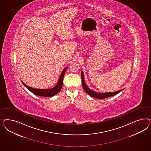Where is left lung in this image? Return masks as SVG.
<instances>
[{
    "mask_svg": "<svg viewBox=\"0 0 151 151\" xmlns=\"http://www.w3.org/2000/svg\"><path fill=\"white\" fill-rule=\"evenodd\" d=\"M81 80H82V85L83 88L84 89V90L86 91L87 94H88L91 97H93L94 98L96 99H105L111 96H114L115 95L117 94L119 92L121 91L122 90H123L124 89H122L121 90H119L117 91L112 92H107V93H97L96 92L93 91L91 90V89H90L88 87H87L85 82L84 80V76H83V72L81 71Z\"/></svg>",
    "mask_w": 151,
    "mask_h": 151,
    "instance_id": "obj_1",
    "label": "left lung"
}]
</instances>
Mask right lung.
Segmentation results:
<instances>
[{
    "label": "right lung",
    "mask_w": 151,
    "mask_h": 151,
    "mask_svg": "<svg viewBox=\"0 0 151 151\" xmlns=\"http://www.w3.org/2000/svg\"><path fill=\"white\" fill-rule=\"evenodd\" d=\"M68 69V68H66L64 69L63 71L60 75V77L59 80V81L58 82L57 85L55 87L52 88L51 89H37V88H34L32 87H29L24 83H22L23 85L27 88V89L33 93L34 94L37 95V96H43V97H51V96H55L56 94H58L60 91L61 90V88L63 87V78H64V74L66 71V70Z\"/></svg>",
    "instance_id": "add662e5"
}]
</instances>
